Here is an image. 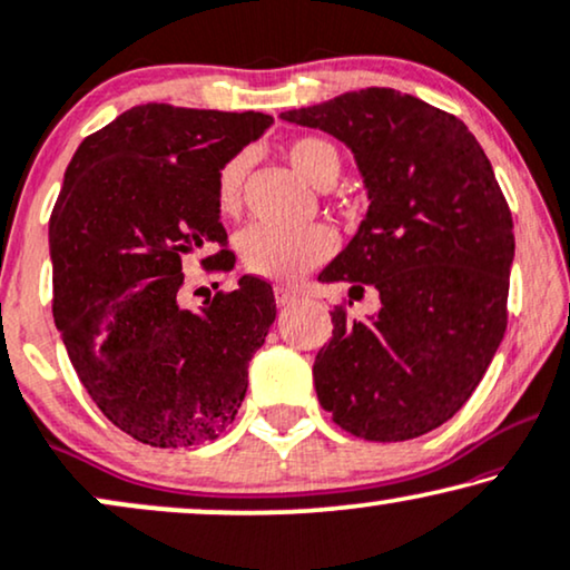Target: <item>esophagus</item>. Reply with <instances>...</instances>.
Masks as SVG:
<instances>
[{"label": "esophagus", "mask_w": 570, "mask_h": 570, "mask_svg": "<svg viewBox=\"0 0 570 570\" xmlns=\"http://www.w3.org/2000/svg\"><path fill=\"white\" fill-rule=\"evenodd\" d=\"M297 299H299L297 292L286 289V286H276V305H278V307H289V305H294V302H297Z\"/></svg>", "instance_id": "esophagus-1"}]
</instances>
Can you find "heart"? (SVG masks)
I'll return each instance as SVG.
<instances>
[{
    "label": "heart",
    "instance_id": "b5f03b06",
    "mask_svg": "<svg viewBox=\"0 0 570 570\" xmlns=\"http://www.w3.org/2000/svg\"><path fill=\"white\" fill-rule=\"evenodd\" d=\"M292 169L307 179L309 185L323 187L325 181L338 177L341 158L338 150L323 138H297L284 148ZM247 174V156H234L218 171L216 179V206L224 216H237L242 208V185ZM336 253V234L328 226H307L299 232L273 229L257 224L242 237V261L257 276L276 281H297L313 271L315 265Z\"/></svg>",
    "mask_w": 570,
    "mask_h": 570
}]
</instances>
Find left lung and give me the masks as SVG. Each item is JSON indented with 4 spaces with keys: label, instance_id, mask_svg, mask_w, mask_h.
Wrapping results in <instances>:
<instances>
[{
    "label": "left lung",
    "instance_id": "left-lung-1",
    "mask_svg": "<svg viewBox=\"0 0 570 570\" xmlns=\"http://www.w3.org/2000/svg\"><path fill=\"white\" fill-rule=\"evenodd\" d=\"M281 119L348 146L370 200L321 278L375 286L381 309L367 323L333 309L313 364L317 401L356 438H420L466 404L505 333L515 242L495 171L464 121L393 88Z\"/></svg>",
    "mask_w": 570,
    "mask_h": 570
}]
</instances>
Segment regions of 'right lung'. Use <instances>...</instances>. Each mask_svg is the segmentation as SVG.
Segmentation results:
<instances>
[{"instance_id":"1","label":"right lung","mask_w":570,"mask_h":570,"mask_svg":"<svg viewBox=\"0 0 570 570\" xmlns=\"http://www.w3.org/2000/svg\"><path fill=\"white\" fill-rule=\"evenodd\" d=\"M273 117L142 104L88 135L49 218L55 323L88 396L154 449L216 440L247 391V364L276 321L271 284L242 276L193 313L181 261L229 271L216 179Z\"/></svg>"}]
</instances>
